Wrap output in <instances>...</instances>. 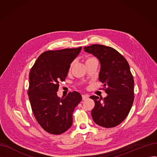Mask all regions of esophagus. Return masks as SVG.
<instances>
[{
  "instance_id": "esophagus-1",
  "label": "esophagus",
  "mask_w": 157,
  "mask_h": 157,
  "mask_svg": "<svg viewBox=\"0 0 157 157\" xmlns=\"http://www.w3.org/2000/svg\"><path fill=\"white\" fill-rule=\"evenodd\" d=\"M89 97L88 95H82V98H83V101H85L86 99H88Z\"/></svg>"
}]
</instances>
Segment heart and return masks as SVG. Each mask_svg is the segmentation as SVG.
Masks as SVG:
<instances>
[{
	"label": "heart",
	"instance_id": "b5f03b06",
	"mask_svg": "<svg viewBox=\"0 0 157 157\" xmlns=\"http://www.w3.org/2000/svg\"><path fill=\"white\" fill-rule=\"evenodd\" d=\"M94 59V58H90V59ZM89 59H88V60H89Z\"/></svg>",
	"mask_w": 157,
	"mask_h": 157
}]
</instances>
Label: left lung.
<instances>
[{
  "instance_id": "8db88e82",
  "label": "left lung",
  "mask_w": 157,
  "mask_h": 157,
  "mask_svg": "<svg viewBox=\"0 0 157 157\" xmlns=\"http://www.w3.org/2000/svg\"><path fill=\"white\" fill-rule=\"evenodd\" d=\"M85 52L99 60L98 79L107 86L105 98L92 95L95 102L92 116L96 124L105 128L116 127L124 120L133 104L134 81L127 60L116 49L101 44L84 47Z\"/></svg>"
}]
</instances>
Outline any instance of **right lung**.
Returning a JSON list of instances; mask_svg holds the SVG:
<instances>
[{"instance_id": "add662e5", "label": "right lung", "mask_w": 157, "mask_h": 157, "mask_svg": "<svg viewBox=\"0 0 157 157\" xmlns=\"http://www.w3.org/2000/svg\"><path fill=\"white\" fill-rule=\"evenodd\" d=\"M81 48L45 52L30 70L28 95L32 110L39 124L48 133L61 134L72 124V113L81 101V95L73 92L60 98L56 92Z\"/></svg>"}]
</instances>
